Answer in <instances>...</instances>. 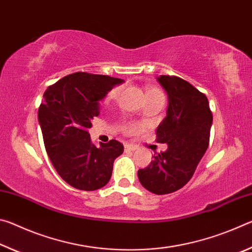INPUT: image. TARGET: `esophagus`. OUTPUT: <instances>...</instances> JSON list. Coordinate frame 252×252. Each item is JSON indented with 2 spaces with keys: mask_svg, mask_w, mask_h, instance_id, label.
<instances>
[{
  "mask_svg": "<svg viewBox=\"0 0 252 252\" xmlns=\"http://www.w3.org/2000/svg\"><path fill=\"white\" fill-rule=\"evenodd\" d=\"M125 148H126V150H127V151H134L136 149V147L132 146V144H126Z\"/></svg>",
  "mask_w": 252,
  "mask_h": 252,
  "instance_id": "esophagus-1",
  "label": "esophagus"
}]
</instances>
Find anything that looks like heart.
<instances>
[{
  "instance_id": "obj_1",
  "label": "heart",
  "mask_w": 252,
  "mask_h": 252,
  "mask_svg": "<svg viewBox=\"0 0 252 252\" xmlns=\"http://www.w3.org/2000/svg\"><path fill=\"white\" fill-rule=\"evenodd\" d=\"M119 92H120V88L113 89V90L110 92L109 97H110V99H113V97H116L119 94ZM152 93H161V92H160V90H158V89H149V90L147 91V95L152 94Z\"/></svg>"
}]
</instances>
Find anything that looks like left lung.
I'll return each mask as SVG.
<instances>
[{
    "label": "left lung",
    "mask_w": 252,
    "mask_h": 252,
    "mask_svg": "<svg viewBox=\"0 0 252 252\" xmlns=\"http://www.w3.org/2000/svg\"><path fill=\"white\" fill-rule=\"evenodd\" d=\"M168 94L167 117L158 126L157 142L168 149L158 153L139 181L156 194L181 189L192 178L209 146L212 113L207 96L186 80L174 75L158 78Z\"/></svg>",
    "instance_id": "8db88e82"
}]
</instances>
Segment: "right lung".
<instances>
[{"label": "right lung", "instance_id": "right-lung-1", "mask_svg": "<svg viewBox=\"0 0 252 252\" xmlns=\"http://www.w3.org/2000/svg\"><path fill=\"white\" fill-rule=\"evenodd\" d=\"M123 82L109 75L76 72L44 92L37 117L45 150L60 177L75 189L103 188L114 160L123 153V144L117 140L95 147L88 132L100 113L99 101Z\"/></svg>", "mask_w": 252, "mask_h": 252}]
</instances>
